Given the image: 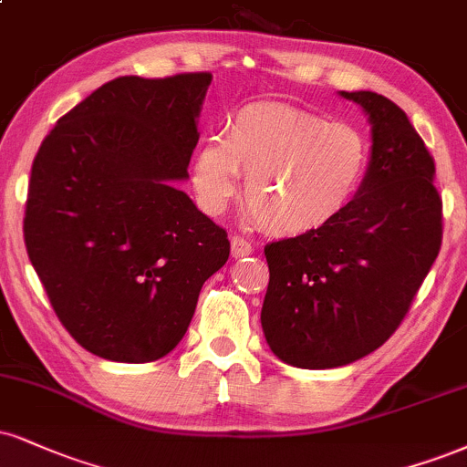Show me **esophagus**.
<instances>
[{"instance_id":"obj_1","label":"esophagus","mask_w":467,"mask_h":467,"mask_svg":"<svg viewBox=\"0 0 467 467\" xmlns=\"http://www.w3.org/2000/svg\"><path fill=\"white\" fill-rule=\"evenodd\" d=\"M230 252H233L234 258H244V256L252 254L254 248H252V244L248 239H244L241 234H234V237L230 239Z\"/></svg>"}]
</instances>
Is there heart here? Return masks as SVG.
<instances>
[{"label":"heart","mask_w":467,"mask_h":467,"mask_svg":"<svg viewBox=\"0 0 467 467\" xmlns=\"http://www.w3.org/2000/svg\"><path fill=\"white\" fill-rule=\"evenodd\" d=\"M368 137L346 121L283 102H256L226 121L222 141L202 145L193 165L200 206L217 215L237 193L263 228L283 237L337 222L369 171Z\"/></svg>","instance_id":"obj_1"}]
</instances>
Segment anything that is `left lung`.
Listing matches in <instances>:
<instances>
[{
	"mask_svg": "<svg viewBox=\"0 0 467 467\" xmlns=\"http://www.w3.org/2000/svg\"><path fill=\"white\" fill-rule=\"evenodd\" d=\"M372 123L361 193L337 222L265 245L261 324L272 352L305 369L348 365L396 333L441 248L435 161L407 112L372 91L346 93Z\"/></svg>",
	"mask_w": 467,
	"mask_h": 467,
	"instance_id": "left-lung-1",
	"label": "left lung"
}]
</instances>
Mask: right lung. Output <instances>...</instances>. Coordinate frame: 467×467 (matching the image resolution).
I'll list each match as a JSON object with an SVG mask.
<instances>
[{"instance_id": "add662e5", "label": "right lung", "mask_w": 467, "mask_h": 467, "mask_svg": "<svg viewBox=\"0 0 467 467\" xmlns=\"http://www.w3.org/2000/svg\"><path fill=\"white\" fill-rule=\"evenodd\" d=\"M211 80L115 78L60 117L32 162L27 256L67 333L109 361L171 352L228 261L226 230L171 184L189 178Z\"/></svg>"}]
</instances>
